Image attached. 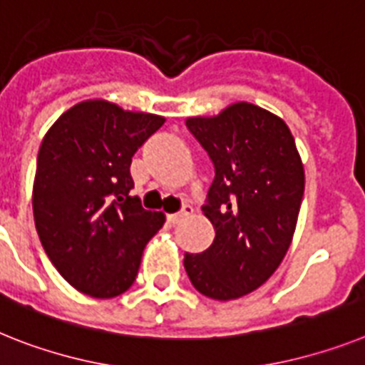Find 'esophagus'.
<instances>
[{"label": "esophagus", "instance_id": "esophagus-1", "mask_svg": "<svg viewBox=\"0 0 365 365\" xmlns=\"http://www.w3.org/2000/svg\"><path fill=\"white\" fill-rule=\"evenodd\" d=\"M192 213V207L191 206H183V210L180 211V213H170V215H167V220L170 222V225H178L180 220H183L185 217H189Z\"/></svg>", "mask_w": 365, "mask_h": 365}]
</instances>
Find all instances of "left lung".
Segmentation results:
<instances>
[{
	"mask_svg": "<svg viewBox=\"0 0 365 365\" xmlns=\"http://www.w3.org/2000/svg\"><path fill=\"white\" fill-rule=\"evenodd\" d=\"M189 131L215 165L204 215L215 240L183 265L197 292L234 301L263 286L286 256L304 195V165L280 116L249 102L189 116Z\"/></svg>",
	"mask_w": 365,
	"mask_h": 365,
	"instance_id": "1",
	"label": "left lung"
}]
</instances>
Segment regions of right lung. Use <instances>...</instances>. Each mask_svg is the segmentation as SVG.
Instances as JSON below:
<instances>
[{"mask_svg":"<svg viewBox=\"0 0 365 365\" xmlns=\"http://www.w3.org/2000/svg\"><path fill=\"white\" fill-rule=\"evenodd\" d=\"M165 116L83 100L46 131L33 182V217L61 277L94 299L122 295L135 282L163 211L130 197L131 158Z\"/></svg>","mask_w":365,"mask_h":365,"instance_id":"1","label":"right lung"}]
</instances>
